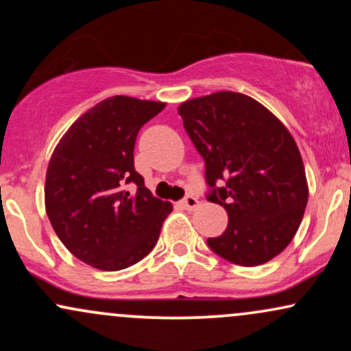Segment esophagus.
I'll return each mask as SVG.
<instances>
[{
	"instance_id": "obj_1",
	"label": "esophagus",
	"mask_w": 351,
	"mask_h": 351,
	"mask_svg": "<svg viewBox=\"0 0 351 351\" xmlns=\"http://www.w3.org/2000/svg\"><path fill=\"white\" fill-rule=\"evenodd\" d=\"M198 204H199L198 198H196V196H193V195L186 196V198L181 201V206H183L184 209H188V211H191V209L198 208Z\"/></svg>"
}]
</instances>
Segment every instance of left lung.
Wrapping results in <instances>:
<instances>
[{
    "label": "left lung",
    "mask_w": 351,
    "mask_h": 351,
    "mask_svg": "<svg viewBox=\"0 0 351 351\" xmlns=\"http://www.w3.org/2000/svg\"><path fill=\"white\" fill-rule=\"evenodd\" d=\"M206 165L208 199L228 211L226 231L208 245L229 263H269L295 236L308 201L295 140L263 104L239 92H215L178 107ZM216 180L225 186L215 188Z\"/></svg>",
    "instance_id": "8db88e82"
}]
</instances>
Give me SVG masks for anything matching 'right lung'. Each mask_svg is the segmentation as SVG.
Here are the masks:
<instances>
[{"label":"right lung","instance_id":"add662e5","mask_svg":"<svg viewBox=\"0 0 351 351\" xmlns=\"http://www.w3.org/2000/svg\"><path fill=\"white\" fill-rule=\"evenodd\" d=\"M167 104L114 95L80 115L47 165L44 203L72 256L100 271H120L155 247L173 211L135 171L138 130Z\"/></svg>","mask_w":351,"mask_h":351}]
</instances>
